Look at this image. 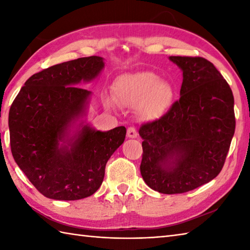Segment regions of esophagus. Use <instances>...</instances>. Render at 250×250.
Returning a JSON list of instances; mask_svg holds the SVG:
<instances>
[{
    "mask_svg": "<svg viewBox=\"0 0 250 250\" xmlns=\"http://www.w3.org/2000/svg\"><path fill=\"white\" fill-rule=\"evenodd\" d=\"M126 135H128V137H130V139H135L137 136L136 129L133 128V126H130V128H128V131H126Z\"/></svg>",
    "mask_w": 250,
    "mask_h": 250,
    "instance_id": "1",
    "label": "esophagus"
}]
</instances>
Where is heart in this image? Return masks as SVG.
<instances>
[{"label": "heart", "mask_w": 250, "mask_h": 250, "mask_svg": "<svg viewBox=\"0 0 250 250\" xmlns=\"http://www.w3.org/2000/svg\"><path fill=\"white\" fill-rule=\"evenodd\" d=\"M114 101L124 107H139L148 117H157L167 109L173 100V89L162 83L156 74L141 72L122 75L113 84ZM105 104L113 107V102L106 100Z\"/></svg>", "instance_id": "heart-1"}]
</instances>
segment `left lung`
Wrapping results in <instances>:
<instances>
[{
	"mask_svg": "<svg viewBox=\"0 0 250 250\" xmlns=\"http://www.w3.org/2000/svg\"><path fill=\"white\" fill-rule=\"evenodd\" d=\"M169 60L183 71L180 99L139 131L142 177L164 194L187 192L214 179L235 131L232 90L213 63L201 57Z\"/></svg>",
	"mask_w": 250,
	"mask_h": 250,
	"instance_id": "1",
	"label": "left lung"
}]
</instances>
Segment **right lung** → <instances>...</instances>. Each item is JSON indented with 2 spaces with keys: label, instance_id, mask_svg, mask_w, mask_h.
I'll list each match as a JSON object with an SVG mask.
<instances>
[{
  "label": "right lung",
  "instance_id": "1",
  "mask_svg": "<svg viewBox=\"0 0 250 250\" xmlns=\"http://www.w3.org/2000/svg\"><path fill=\"white\" fill-rule=\"evenodd\" d=\"M103 58H79L32 75L10 106V149L16 163L46 198L63 201L92 195L102 185L108 159L125 142V126L102 132L81 122L91 91L76 87L91 82Z\"/></svg>",
  "mask_w": 250,
  "mask_h": 250
}]
</instances>
